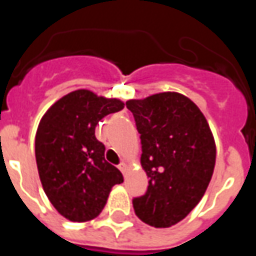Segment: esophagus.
Here are the masks:
<instances>
[{
  "label": "esophagus",
  "instance_id": "obj_1",
  "mask_svg": "<svg viewBox=\"0 0 256 256\" xmlns=\"http://www.w3.org/2000/svg\"><path fill=\"white\" fill-rule=\"evenodd\" d=\"M118 168H119V170H120V172H123V174H124V172H126V168H128V167H126V164H124V163H120V164H119V166H118Z\"/></svg>",
  "mask_w": 256,
  "mask_h": 256
}]
</instances>
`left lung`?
Here are the masks:
<instances>
[{"instance_id": "left-lung-1", "label": "left lung", "mask_w": 256, "mask_h": 256, "mask_svg": "<svg viewBox=\"0 0 256 256\" xmlns=\"http://www.w3.org/2000/svg\"><path fill=\"white\" fill-rule=\"evenodd\" d=\"M150 178L134 212L155 228L182 220L203 198L215 166V142L206 118L188 97L166 92L128 100Z\"/></svg>"}]
</instances>
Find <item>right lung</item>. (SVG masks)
<instances>
[{"label": "right lung", "mask_w": 256, "mask_h": 256, "mask_svg": "<svg viewBox=\"0 0 256 256\" xmlns=\"http://www.w3.org/2000/svg\"><path fill=\"white\" fill-rule=\"evenodd\" d=\"M116 98L75 90L42 116L36 136V159L42 186L53 207L67 220L86 222L100 214L122 172L104 158L96 126L123 110Z\"/></svg>", "instance_id": "1"}]
</instances>
